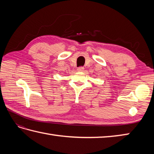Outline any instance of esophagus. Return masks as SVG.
Listing matches in <instances>:
<instances>
[{
    "mask_svg": "<svg viewBox=\"0 0 154 154\" xmlns=\"http://www.w3.org/2000/svg\"><path fill=\"white\" fill-rule=\"evenodd\" d=\"M84 70V67H79L77 68V71H83Z\"/></svg>",
    "mask_w": 154,
    "mask_h": 154,
    "instance_id": "obj_1",
    "label": "esophagus"
}]
</instances>
